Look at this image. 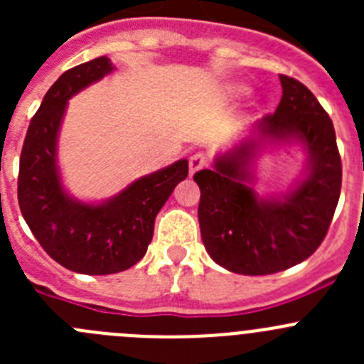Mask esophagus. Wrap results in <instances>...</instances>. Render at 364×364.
I'll use <instances>...</instances> for the list:
<instances>
[{"label":"esophagus","mask_w":364,"mask_h":364,"mask_svg":"<svg viewBox=\"0 0 364 364\" xmlns=\"http://www.w3.org/2000/svg\"><path fill=\"white\" fill-rule=\"evenodd\" d=\"M205 166H208V156L204 153H195L189 156V175H195Z\"/></svg>","instance_id":"obj_1"}]
</instances>
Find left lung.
<instances>
[{
  "label": "left lung",
  "mask_w": 364,
  "mask_h": 364,
  "mask_svg": "<svg viewBox=\"0 0 364 364\" xmlns=\"http://www.w3.org/2000/svg\"><path fill=\"white\" fill-rule=\"evenodd\" d=\"M277 111L255 125L247 140L195 173L200 188L198 222L205 250L222 268L269 275L306 260L324 240L341 195L339 149L333 124L306 85L281 74ZM263 139H299L309 151V175L282 199H259L245 184Z\"/></svg>",
  "instance_id": "8db88e82"
}]
</instances>
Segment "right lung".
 Returning a JSON list of instances; mask_svg holds the SVG:
<instances>
[{
  "mask_svg": "<svg viewBox=\"0 0 364 364\" xmlns=\"http://www.w3.org/2000/svg\"><path fill=\"white\" fill-rule=\"evenodd\" d=\"M111 70L105 56L65 70L32 117L19 156L18 202L32 235L58 264L85 275H109L136 264L153 239L154 218L188 176V160H178L134 180L104 204H83L63 191L56 140L67 100Z\"/></svg>",
  "mask_w": 364,
  "mask_h": 364,
  "instance_id": "right-lung-1",
  "label": "right lung"
}]
</instances>
